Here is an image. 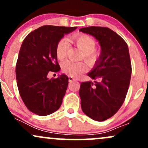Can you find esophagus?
<instances>
[{"mask_svg": "<svg viewBox=\"0 0 148 148\" xmlns=\"http://www.w3.org/2000/svg\"><path fill=\"white\" fill-rule=\"evenodd\" d=\"M74 81H75V79H74L72 76H69V82H72Z\"/></svg>", "mask_w": 148, "mask_h": 148, "instance_id": "34e87169", "label": "esophagus"}]
</instances>
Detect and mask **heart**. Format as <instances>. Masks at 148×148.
Segmentation results:
<instances>
[{"instance_id": "heart-1", "label": "heart", "mask_w": 148, "mask_h": 148, "mask_svg": "<svg viewBox=\"0 0 148 148\" xmlns=\"http://www.w3.org/2000/svg\"><path fill=\"white\" fill-rule=\"evenodd\" d=\"M69 41L74 43L82 51V57L89 64L95 63L99 57V53L95 49L96 42L94 39L87 35H73L69 37ZM69 47L68 40L61 39L58 43L56 50L57 58L62 60L67 55V49ZM86 69V65L84 62H72L64 61L62 64V70L65 74L71 76H79Z\"/></svg>"}]
</instances>
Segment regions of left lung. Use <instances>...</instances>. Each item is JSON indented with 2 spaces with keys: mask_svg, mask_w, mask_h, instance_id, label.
Wrapping results in <instances>:
<instances>
[{
  "mask_svg": "<svg viewBox=\"0 0 148 148\" xmlns=\"http://www.w3.org/2000/svg\"><path fill=\"white\" fill-rule=\"evenodd\" d=\"M79 31L94 37L101 47L99 58L88 73L94 82L81 84V108L92 120L104 121L118 112L126 97L132 75L128 46L106 27H86Z\"/></svg>",
  "mask_w": 148,
  "mask_h": 148,
  "instance_id": "left-lung-1",
  "label": "left lung"
}]
</instances>
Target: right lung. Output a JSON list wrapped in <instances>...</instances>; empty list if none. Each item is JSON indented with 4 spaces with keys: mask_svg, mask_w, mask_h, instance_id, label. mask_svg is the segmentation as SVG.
Returning <instances> with one entry per match:
<instances>
[{
    "mask_svg": "<svg viewBox=\"0 0 148 148\" xmlns=\"http://www.w3.org/2000/svg\"><path fill=\"white\" fill-rule=\"evenodd\" d=\"M76 27L44 25L24 39L16 65L18 91L28 109L45 116L59 109L68 86V77L58 75L49 79V72H58L60 67L56 53L58 42Z\"/></svg>",
    "mask_w": 148,
    "mask_h": 148,
    "instance_id": "obj_1",
    "label": "right lung"
}]
</instances>
